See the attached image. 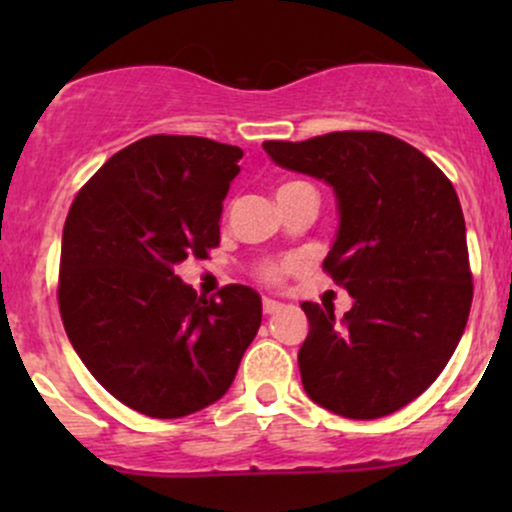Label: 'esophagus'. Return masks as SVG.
Returning a JSON list of instances; mask_svg holds the SVG:
<instances>
[{"instance_id": "obj_1", "label": "esophagus", "mask_w": 512, "mask_h": 512, "mask_svg": "<svg viewBox=\"0 0 512 512\" xmlns=\"http://www.w3.org/2000/svg\"><path fill=\"white\" fill-rule=\"evenodd\" d=\"M262 308H264V313H276V310L281 308V303L274 301V298H264Z\"/></svg>"}]
</instances>
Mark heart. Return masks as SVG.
<instances>
[{"label":"heart","instance_id":"obj_1","mask_svg":"<svg viewBox=\"0 0 512 512\" xmlns=\"http://www.w3.org/2000/svg\"><path fill=\"white\" fill-rule=\"evenodd\" d=\"M291 185H298V182H286V185H281L279 190H286V187H291ZM279 274H281L279 269H269V272H267L269 279H276V276H279Z\"/></svg>","mask_w":512,"mask_h":512}]
</instances>
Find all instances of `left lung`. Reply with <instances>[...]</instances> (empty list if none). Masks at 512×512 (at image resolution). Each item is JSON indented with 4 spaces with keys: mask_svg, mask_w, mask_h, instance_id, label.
<instances>
[{
    "mask_svg": "<svg viewBox=\"0 0 512 512\" xmlns=\"http://www.w3.org/2000/svg\"><path fill=\"white\" fill-rule=\"evenodd\" d=\"M276 166L332 187L337 236L322 267L354 298L342 320L303 303L308 397L344 419H380L438 378L472 305L467 228L431 158L383 132L264 142Z\"/></svg>",
    "mask_w": 512,
    "mask_h": 512,
    "instance_id": "1",
    "label": "left lung"
}]
</instances>
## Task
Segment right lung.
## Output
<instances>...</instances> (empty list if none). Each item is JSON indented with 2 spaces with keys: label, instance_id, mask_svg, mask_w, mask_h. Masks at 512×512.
I'll list each match as a JSON object with an SVG mask.
<instances>
[{
  "label": "right lung",
  "instance_id": "right-lung-1",
  "mask_svg": "<svg viewBox=\"0 0 512 512\" xmlns=\"http://www.w3.org/2000/svg\"><path fill=\"white\" fill-rule=\"evenodd\" d=\"M238 146L154 134L117 151L81 187L62 231L60 313L110 395L154 419L221 399L262 322V298L231 284L197 296L175 274L219 245Z\"/></svg>",
  "mask_w": 512,
  "mask_h": 512
}]
</instances>
